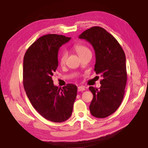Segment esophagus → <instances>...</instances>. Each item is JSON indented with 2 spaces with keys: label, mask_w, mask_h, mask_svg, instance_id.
Segmentation results:
<instances>
[{
  "label": "esophagus",
  "mask_w": 148,
  "mask_h": 148,
  "mask_svg": "<svg viewBox=\"0 0 148 148\" xmlns=\"http://www.w3.org/2000/svg\"><path fill=\"white\" fill-rule=\"evenodd\" d=\"M85 90V88L83 87V86H79V87H77V90L78 91H83Z\"/></svg>",
  "instance_id": "obj_1"
}]
</instances>
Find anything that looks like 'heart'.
<instances>
[{
    "mask_svg": "<svg viewBox=\"0 0 148 148\" xmlns=\"http://www.w3.org/2000/svg\"><path fill=\"white\" fill-rule=\"evenodd\" d=\"M74 49L76 51L79 58H81L83 56L87 54V53H91V51L89 49V48L83 44H76L74 46ZM67 56H68V54H67L66 52L61 53V54L60 56V59H59V61H60V63L61 65H63L65 63Z\"/></svg>",
    "mask_w": 148,
    "mask_h": 148,
    "instance_id": "1",
    "label": "heart"
}]
</instances>
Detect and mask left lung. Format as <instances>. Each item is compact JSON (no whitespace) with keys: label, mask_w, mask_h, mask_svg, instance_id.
Wrapping results in <instances>:
<instances>
[{"label":"left lung","mask_w":148,"mask_h":148,"mask_svg":"<svg viewBox=\"0 0 148 148\" xmlns=\"http://www.w3.org/2000/svg\"><path fill=\"white\" fill-rule=\"evenodd\" d=\"M87 40L95 51V71L100 74L99 89L89 87L93 99L89 106L90 113L103 119L116 111L123 100L127 82L125 55L117 40L100 26H93L79 35Z\"/></svg>","instance_id":"obj_1"}]
</instances>
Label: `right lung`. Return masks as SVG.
<instances>
[{
  "label": "right lung",
  "instance_id": "obj_1",
  "mask_svg": "<svg viewBox=\"0 0 148 148\" xmlns=\"http://www.w3.org/2000/svg\"><path fill=\"white\" fill-rule=\"evenodd\" d=\"M71 37L47 34L29 47L24 56L23 85L34 109L45 119L62 122L71 117L77 88L54 86L52 76L58 66V50Z\"/></svg>",
  "mask_w": 148,
  "mask_h": 148
}]
</instances>
